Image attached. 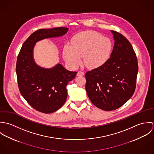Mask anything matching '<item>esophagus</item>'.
<instances>
[{
    "instance_id": "obj_1",
    "label": "esophagus",
    "mask_w": 154,
    "mask_h": 154,
    "mask_svg": "<svg viewBox=\"0 0 154 154\" xmlns=\"http://www.w3.org/2000/svg\"><path fill=\"white\" fill-rule=\"evenodd\" d=\"M84 75V72L83 71H78V73H77V76H83Z\"/></svg>"
}]
</instances>
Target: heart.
I'll use <instances>...</instances> for the list:
<instances>
[{
    "label": "heart",
    "instance_id": "obj_1",
    "mask_svg": "<svg viewBox=\"0 0 154 154\" xmlns=\"http://www.w3.org/2000/svg\"><path fill=\"white\" fill-rule=\"evenodd\" d=\"M112 44L109 38L94 31H85L76 34L72 44H66L63 56L66 62L72 67H77L83 57L85 65L97 68L104 65L109 59Z\"/></svg>",
    "mask_w": 154,
    "mask_h": 154
}]
</instances>
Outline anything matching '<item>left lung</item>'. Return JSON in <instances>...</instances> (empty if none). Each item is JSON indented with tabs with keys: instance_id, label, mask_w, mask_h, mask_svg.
<instances>
[{
	"instance_id": "1",
	"label": "left lung",
	"mask_w": 154,
	"mask_h": 154,
	"mask_svg": "<svg viewBox=\"0 0 154 154\" xmlns=\"http://www.w3.org/2000/svg\"><path fill=\"white\" fill-rule=\"evenodd\" d=\"M114 45L108 60L85 73V89L92 103L101 110L122 106L133 95L138 63L131 43L120 33L111 31Z\"/></svg>"
}]
</instances>
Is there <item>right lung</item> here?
<instances>
[{
	"label": "right lung",
	"mask_w": 154,
	"mask_h": 154,
	"mask_svg": "<svg viewBox=\"0 0 154 154\" xmlns=\"http://www.w3.org/2000/svg\"><path fill=\"white\" fill-rule=\"evenodd\" d=\"M67 31L65 27L37 30L22 44L18 56L16 72L20 91L32 107L43 113L62 107L67 96L66 86L77 72L67 70L60 64L51 69L38 66L33 59V48L37 42L63 35Z\"/></svg>",
	"instance_id": "1"
}]
</instances>
